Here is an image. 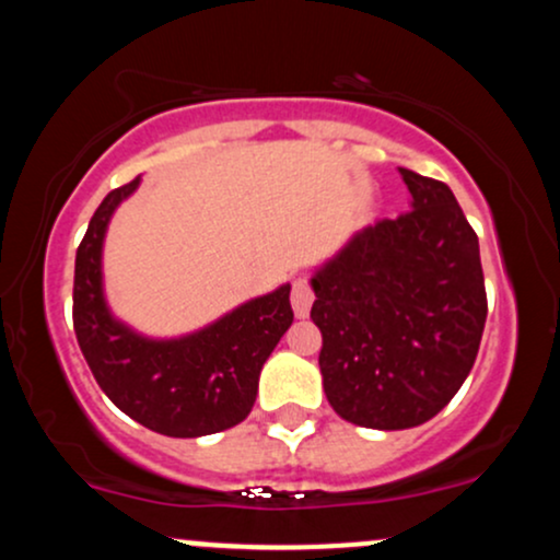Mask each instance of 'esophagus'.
Returning <instances> with one entry per match:
<instances>
[{
    "instance_id": "esophagus-1",
    "label": "esophagus",
    "mask_w": 560,
    "mask_h": 560,
    "mask_svg": "<svg viewBox=\"0 0 560 560\" xmlns=\"http://www.w3.org/2000/svg\"><path fill=\"white\" fill-rule=\"evenodd\" d=\"M311 305H313L311 281H307V279H298V281H294V284H292V307H294V316L305 318L307 313H311Z\"/></svg>"
}]
</instances>
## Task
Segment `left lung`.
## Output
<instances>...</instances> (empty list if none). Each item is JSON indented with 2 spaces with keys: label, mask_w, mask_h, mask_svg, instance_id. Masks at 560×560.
<instances>
[{
  "label": "left lung",
  "mask_w": 560,
  "mask_h": 560,
  "mask_svg": "<svg viewBox=\"0 0 560 560\" xmlns=\"http://www.w3.org/2000/svg\"><path fill=\"white\" fill-rule=\"evenodd\" d=\"M400 176L413 210L358 231L311 279L326 400L382 432L419 427L453 400L487 320L479 240L455 195Z\"/></svg>",
  "instance_id": "8db88e82"
}]
</instances>
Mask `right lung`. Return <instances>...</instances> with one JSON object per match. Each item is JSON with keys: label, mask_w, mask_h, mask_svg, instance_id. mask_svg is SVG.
<instances>
[{"label": "right lung", "mask_w": 560, "mask_h": 560, "mask_svg": "<svg viewBox=\"0 0 560 560\" xmlns=\"http://www.w3.org/2000/svg\"><path fill=\"white\" fill-rule=\"evenodd\" d=\"M139 178L102 199L75 253L73 329L89 369L110 400L165 436H205L236 427L258 395L262 363L292 326L289 284L234 307L178 339L141 337L110 313L102 289V244Z\"/></svg>", "instance_id": "1"}]
</instances>
